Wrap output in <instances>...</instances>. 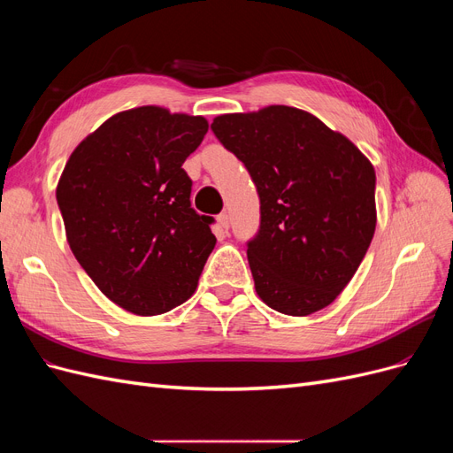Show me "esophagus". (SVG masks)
Segmentation results:
<instances>
[{
  "mask_svg": "<svg viewBox=\"0 0 453 453\" xmlns=\"http://www.w3.org/2000/svg\"><path fill=\"white\" fill-rule=\"evenodd\" d=\"M217 223H219V226H221L223 230H228V226H230V219H228V213H219L217 215Z\"/></svg>",
  "mask_w": 453,
  "mask_h": 453,
  "instance_id": "1",
  "label": "esophagus"
}]
</instances>
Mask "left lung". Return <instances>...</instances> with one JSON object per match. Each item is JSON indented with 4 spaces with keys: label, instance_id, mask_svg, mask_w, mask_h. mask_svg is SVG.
Returning <instances> with one entry per match:
<instances>
[{
    "label": "left lung",
    "instance_id": "obj_1",
    "mask_svg": "<svg viewBox=\"0 0 453 453\" xmlns=\"http://www.w3.org/2000/svg\"><path fill=\"white\" fill-rule=\"evenodd\" d=\"M211 130L243 162L260 198V226L248 242L257 295L285 315L323 310L372 242V164L346 135L296 107L221 115Z\"/></svg>",
    "mask_w": 453,
    "mask_h": 453
}]
</instances>
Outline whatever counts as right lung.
Masks as SVG:
<instances>
[{"label": "right lung", "mask_w": 453, "mask_h": 453, "mask_svg": "<svg viewBox=\"0 0 453 453\" xmlns=\"http://www.w3.org/2000/svg\"><path fill=\"white\" fill-rule=\"evenodd\" d=\"M208 120L143 105L81 142L57 187L67 243L98 289L135 315H158L195 293L215 248V219L190 208L183 162Z\"/></svg>", "instance_id": "1"}]
</instances>
